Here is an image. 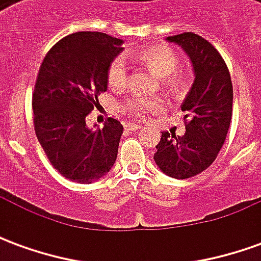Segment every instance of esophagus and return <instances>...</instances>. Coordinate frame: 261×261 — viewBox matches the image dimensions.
Returning <instances> with one entry per match:
<instances>
[{
  "instance_id": "1",
  "label": "esophagus",
  "mask_w": 261,
  "mask_h": 261,
  "mask_svg": "<svg viewBox=\"0 0 261 261\" xmlns=\"http://www.w3.org/2000/svg\"><path fill=\"white\" fill-rule=\"evenodd\" d=\"M141 128H142L141 125L133 124V123H127V124H124V130L127 131H140Z\"/></svg>"
}]
</instances>
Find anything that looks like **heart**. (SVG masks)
I'll use <instances>...</instances> for the list:
<instances>
[{"label":"heart","mask_w":261,"mask_h":261,"mask_svg":"<svg viewBox=\"0 0 261 261\" xmlns=\"http://www.w3.org/2000/svg\"><path fill=\"white\" fill-rule=\"evenodd\" d=\"M131 60L141 61L158 72L162 76L165 86L172 92H179L185 88L186 78L179 68V57L172 48L166 46H152V47L136 50L128 54ZM108 84L114 91L124 89L128 85V59L125 56H117L110 63L108 68ZM162 106L158 97L131 96L120 105V109L137 119H145Z\"/></svg>","instance_id":"obj_1"}]
</instances>
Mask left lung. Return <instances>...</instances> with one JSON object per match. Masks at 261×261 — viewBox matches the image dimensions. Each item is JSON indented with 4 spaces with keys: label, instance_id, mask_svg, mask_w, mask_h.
Listing matches in <instances>:
<instances>
[{
    "label": "left lung",
    "instance_id": "8db88e82",
    "mask_svg": "<svg viewBox=\"0 0 261 261\" xmlns=\"http://www.w3.org/2000/svg\"><path fill=\"white\" fill-rule=\"evenodd\" d=\"M180 46L193 64L194 82L181 103L185 136L164 131L153 155L165 175L187 179L205 170L222 148L232 119L233 89L218 50L192 32L166 37Z\"/></svg>",
    "mask_w": 261,
    "mask_h": 261
}]
</instances>
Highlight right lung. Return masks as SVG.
<instances>
[{
	"instance_id": "add662e5",
	"label": "right lung",
	"mask_w": 261,
	"mask_h": 261,
	"mask_svg": "<svg viewBox=\"0 0 261 261\" xmlns=\"http://www.w3.org/2000/svg\"><path fill=\"white\" fill-rule=\"evenodd\" d=\"M123 40L100 32H78L50 48L32 97L35 131L50 164L65 179L82 185L102 179L117 158L123 125L108 119L89 128L86 116L108 89V68Z\"/></svg>"
}]
</instances>
